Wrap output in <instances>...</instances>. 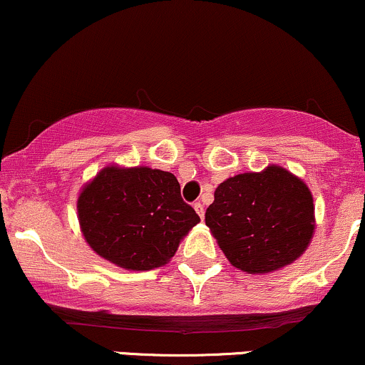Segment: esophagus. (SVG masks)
Here are the masks:
<instances>
[{
  "label": "esophagus",
  "mask_w": 365,
  "mask_h": 365,
  "mask_svg": "<svg viewBox=\"0 0 365 365\" xmlns=\"http://www.w3.org/2000/svg\"><path fill=\"white\" fill-rule=\"evenodd\" d=\"M194 209H195L197 215H199L200 220H204V206H202V204L195 202V204H194Z\"/></svg>",
  "instance_id": "1"
}]
</instances>
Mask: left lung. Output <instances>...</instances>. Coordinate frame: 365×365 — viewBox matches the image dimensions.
I'll use <instances>...</instances> for the list:
<instances>
[{
    "label": "left lung",
    "mask_w": 365,
    "mask_h": 365,
    "mask_svg": "<svg viewBox=\"0 0 365 365\" xmlns=\"http://www.w3.org/2000/svg\"><path fill=\"white\" fill-rule=\"evenodd\" d=\"M206 225L233 266L269 273L307 249L314 232L311 190L279 166L237 175L216 188Z\"/></svg>",
    "instance_id": "8db88e82"
}]
</instances>
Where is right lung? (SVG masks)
I'll return each instance as SVG.
<instances>
[{"instance_id":"right-lung-1","label":"right lung","mask_w":365,"mask_h":365,"mask_svg":"<svg viewBox=\"0 0 365 365\" xmlns=\"http://www.w3.org/2000/svg\"><path fill=\"white\" fill-rule=\"evenodd\" d=\"M78 221L94 252L116 266L148 271L177 252L200 221L180 194L173 173L153 168H104L78 197Z\"/></svg>"}]
</instances>
